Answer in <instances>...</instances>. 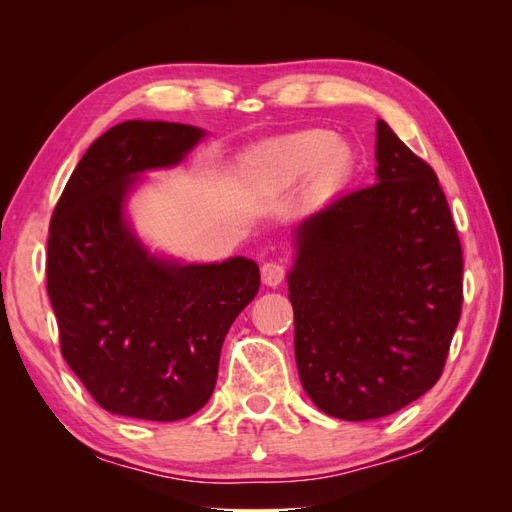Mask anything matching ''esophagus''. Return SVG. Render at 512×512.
I'll return each mask as SVG.
<instances>
[{"mask_svg":"<svg viewBox=\"0 0 512 512\" xmlns=\"http://www.w3.org/2000/svg\"><path fill=\"white\" fill-rule=\"evenodd\" d=\"M260 273H262V282H265L271 288H275V286H280L284 282L286 267L282 265V262L269 260V262H265V265H262Z\"/></svg>","mask_w":512,"mask_h":512,"instance_id":"obj_1","label":"esophagus"}]
</instances>
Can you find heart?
Returning a JSON list of instances; mask_svg holds the SVG:
<instances>
[{
  "label": "heart",
  "mask_w": 512,
  "mask_h": 512,
  "mask_svg": "<svg viewBox=\"0 0 512 512\" xmlns=\"http://www.w3.org/2000/svg\"><path fill=\"white\" fill-rule=\"evenodd\" d=\"M265 164L282 181H297L312 173V188L327 192L346 177L350 153L335 134L307 130L273 143L265 151Z\"/></svg>",
  "instance_id": "heart-1"
}]
</instances>
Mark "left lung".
I'll return each instance as SVG.
<instances>
[{"instance_id": "left-lung-1", "label": "left lung", "mask_w": 512, "mask_h": 512, "mask_svg": "<svg viewBox=\"0 0 512 512\" xmlns=\"http://www.w3.org/2000/svg\"><path fill=\"white\" fill-rule=\"evenodd\" d=\"M376 132L378 183L309 215L288 275L301 384L344 421L425 395L463 305L461 241L436 170L382 119Z\"/></svg>"}]
</instances>
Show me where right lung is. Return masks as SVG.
<instances>
[{
    "label": "right lung",
    "mask_w": 512,
    "mask_h": 512,
    "mask_svg": "<svg viewBox=\"0 0 512 512\" xmlns=\"http://www.w3.org/2000/svg\"><path fill=\"white\" fill-rule=\"evenodd\" d=\"M203 130L126 121L87 149L61 192L46 252L59 346L108 412L179 421L218 380L224 337L260 288L258 265L181 267L149 256L123 222L136 173L177 164Z\"/></svg>",
    "instance_id": "1"
}]
</instances>
